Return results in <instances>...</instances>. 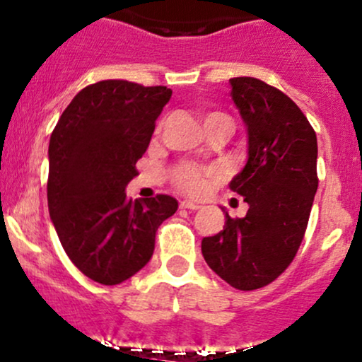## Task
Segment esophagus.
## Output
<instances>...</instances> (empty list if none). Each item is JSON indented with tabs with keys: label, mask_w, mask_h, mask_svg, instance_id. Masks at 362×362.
Instances as JSON below:
<instances>
[{
	"label": "esophagus",
	"mask_w": 362,
	"mask_h": 362,
	"mask_svg": "<svg viewBox=\"0 0 362 362\" xmlns=\"http://www.w3.org/2000/svg\"><path fill=\"white\" fill-rule=\"evenodd\" d=\"M180 208H184V209H199L201 204H199V202H194V201H180Z\"/></svg>",
	"instance_id": "obj_1"
}]
</instances>
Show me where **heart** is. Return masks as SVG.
I'll list each match as a JSON object with an SVG mask.
<instances>
[{
  "instance_id": "1",
  "label": "heart",
  "mask_w": 362,
  "mask_h": 362,
  "mask_svg": "<svg viewBox=\"0 0 362 362\" xmlns=\"http://www.w3.org/2000/svg\"><path fill=\"white\" fill-rule=\"evenodd\" d=\"M216 117L226 118L221 113H209L204 117V122ZM218 178H221V170L218 166H197L192 165V163H184L173 173L175 185L184 190V192L194 194V196H199V194L204 192L211 185V182H216Z\"/></svg>"
}]
</instances>
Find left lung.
<instances>
[{"label": "left lung", "mask_w": 362, "mask_h": 362, "mask_svg": "<svg viewBox=\"0 0 362 362\" xmlns=\"http://www.w3.org/2000/svg\"><path fill=\"white\" fill-rule=\"evenodd\" d=\"M247 129V163L230 189L249 204L220 233L204 237L209 268L239 291H256L278 278L299 251L317 190V141L299 106L254 77L230 78Z\"/></svg>", "instance_id": "8db88e82"}]
</instances>
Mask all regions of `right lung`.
<instances>
[{"label":"right lung","mask_w":362,"mask_h":362,"mask_svg":"<svg viewBox=\"0 0 362 362\" xmlns=\"http://www.w3.org/2000/svg\"><path fill=\"white\" fill-rule=\"evenodd\" d=\"M170 98L165 86L96 82L71 99L51 134V221L71 263L98 284L118 285L144 268L158 226L178 208L165 194H125Z\"/></svg>","instance_id":"right-lung-1"}]
</instances>
